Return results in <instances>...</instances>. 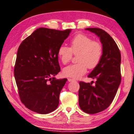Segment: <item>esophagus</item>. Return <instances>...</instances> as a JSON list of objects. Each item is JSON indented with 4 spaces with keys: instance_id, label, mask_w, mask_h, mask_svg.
<instances>
[{
    "instance_id": "esophagus-1",
    "label": "esophagus",
    "mask_w": 134,
    "mask_h": 134,
    "mask_svg": "<svg viewBox=\"0 0 134 134\" xmlns=\"http://www.w3.org/2000/svg\"><path fill=\"white\" fill-rule=\"evenodd\" d=\"M68 81H75V80L71 79V78H68Z\"/></svg>"
}]
</instances>
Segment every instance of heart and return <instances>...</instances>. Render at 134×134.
I'll list each match as a JSON object with an SVG mask.
<instances>
[{"mask_svg": "<svg viewBox=\"0 0 134 134\" xmlns=\"http://www.w3.org/2000/svg\"><path fill=\"white\" fill-rule=\"evenodd\" d=\"M103 51L100 42L92 40V37L85 34H76L71 39L70 48L62 45L58 48V56L64 64L71 60L73 54H77L78 63L64 68L63 73L68 78H80L86 73L88 68L92 70L98 65Z\"/></svg>", "mask_w": 134, "mask_h": 134, "instance_id": "b5f03b06", "label": "heart"}]
</instances>
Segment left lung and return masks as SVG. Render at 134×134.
<instances>
[{
	"label": "left lung",
	"instance_id": "obj_1",
	"mask_svg": "<svg viewBox=\"0 0 134 134\" xmlns=\"http://www.w3.org/2000/svg\"><path fill=\"white\" fill-rule=\"evenodd\" d=\"M99 36L103 46L100 63L88 76L96 78L92 83L80 81L79 105L89 114L104 110L112 103L121 82V54L119 47L107 32L100 28H86Z\"/></svg>",
	"mask_w": 134,
	"mask_h": 134
}]
</instances>
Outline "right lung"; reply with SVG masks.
I'll list each match as a JSON object with an SVG mask.
<instances>
[{"instance_id":"obj_1","label":"right lung","mask_w":134,"mask_h":134,"mask_svg":"<svg viewBox=\"0 0 134 134\" xmlns=\"http://www.w3.org/2000/svg\"><path fill=\"white\" fill-rule=\"evenodd\" d=\"M71 32L40 27L20 43L14 66V77L22 103L40 114L56 109L67 79H56L60 71L58 48Z\"/></svg>"}]
</instances>
